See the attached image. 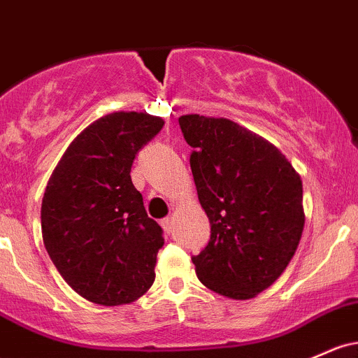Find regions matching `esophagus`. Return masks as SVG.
<instances>
[{
    "label": "esophagus",
    "instance_id": "34e87169",
    "mask_svg": "<svg viewBox=\"0 0 358 358\" xmlns=\"http://www.w3.org/2000/svg\"><path fill=\"white\" fill-rule=\"evenodd\" d=\"M161 226H163V229L166 231V233H170L171 226H173V219L171 217H164L163 221H161Z\"/></svg>",
    "mask_w": 358,
    "mask_h": 358
}]
</instances>
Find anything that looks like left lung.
<instances>
[{
	"label": "left lung",
	"mask_w": 358,
	"mask_h": 358,
	"mask_svg": "<svg viewBox=\"0 0 358 358\" xmlns=\"http://www.w3.org/2000/svg\"><path fill=\"white\" fill-rule=\"evenodd\" d=\"M210 241L192 257L199 280L246 301L280 277L304 229L302 180L282 151L224 117L178 119Z\"/></svg>",
	"instance_id": "obj_1"
}]
</instances>
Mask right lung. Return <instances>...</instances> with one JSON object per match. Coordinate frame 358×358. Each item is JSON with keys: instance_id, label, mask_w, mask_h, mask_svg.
<instances>
[{"instance_id": "obj_1", "label": "right lung", "mask_w": 358, "mask_h": 358, "mask_svg": "<svg viewBox=\"0 0 358 358\" xmlns=\"http://www.w3.org/2000/svg\"><path fill=\"white\" fill-rule=\"evenodd\" d=\"M163 125L143 112L108 113L74 137L50 175L42 238L57 272L86 301L129 304L155 282L163 231L148 217L131 168Z\"/></svg>"}]
</instances>
